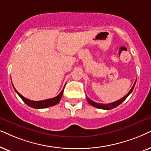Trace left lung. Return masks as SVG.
I'll list each match as a JSON object with an SVG mask.
<instances>
[{"mask_svg":"<svg viewBox=\"0 0 151 151\" xmlns=\"http://www.w3.org/2000/svg\"><path fill=\"white\" fill-rule=\"evenodd\" d=\"M136 81H137V79L135 82H134V85L132 86V87L131 89H130V90L129 92H128V94H126V96H124L123 98H122V99H120L119 100H117V101H114L112 102V103H110V104H99V103H96V102H94L93 101H92L91 99H89V98H87V101L88 103H89L90 105L94 106V107L95 108H100V109H104V110H110V109H112V108H116V106H118L119 105H120L122 102H124V101H125V99H126V98L128 97V96H129V94L131 93V92H132V90H133L134 89V86H135V83H136Z\"/></svg>","mask_w":151,"mask_h":151,"instance_id":"1","label":"left lung"}]
</instances>
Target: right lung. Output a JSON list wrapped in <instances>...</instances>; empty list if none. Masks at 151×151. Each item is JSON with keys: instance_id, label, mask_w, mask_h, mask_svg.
<instances>
[{"instance_id": "1", "label": "right lung", "mask_w": 151, "mask_h": 151, "mask_svg": "<svg viewBox=\"0 0 151 151\" xmlns=\"http://www.w3.org/2000/svg\"><path fill=\"white\" fill-rule=\"evenodd\" d=\"M12 86H13V84H12ZM65 86H64V88H65ZM13 87H14V86H13ZM64 88H63V89L62 90V91L60 92V94H59V95L55 96V97L52 98V99H48L43 100V101H32V100L26 99L25 97H24L23 96H22L21 94L15 89L14 87V89L15 92H17L18 94H19V96H20V97L21 98V99L23 100V101L25 102V103L27 104L28 106H29V107H32V108H37V109H39V108H46L50 107V106H53L55 105H57V104L59 103V102L60 101V100H61V99L62 95H63V93Z\"/></svg>"}]
</instances>
